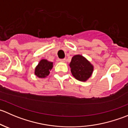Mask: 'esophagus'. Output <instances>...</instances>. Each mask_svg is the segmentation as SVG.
<instances>
[{"label": "esophagus", "instance_id": "esophagus-1", "mask_svg": "<svg viewBox=\"0 0 128 128\" xmlns=\"http://www.w3.org/2000/svg\"><path fill=\"white\" fill-rule=\"evenodd\" d=\"M65 60H66V59H59V61L62 62H65Z\"/></svg>", "mask_w": 128, "mask_h": 128}]
</instances>
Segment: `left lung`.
<instances>
[{
    "mask_svg": "<svg viewBox=\"0 0 128 128\" xmlns=\"http://www.w3.org/2000/svg\"><path fill=\"white\" fill-rule=\"evenodd\" d=\"M69 66L72 76L82 82L87 80L94 70V67L90 62L79 54L73 56Z\"/></svg>",
    "mask_w": 128,
    "mask_h": 128,
    "instance_id": "obj_1",
    "label": "left lung"
}]
</instances>
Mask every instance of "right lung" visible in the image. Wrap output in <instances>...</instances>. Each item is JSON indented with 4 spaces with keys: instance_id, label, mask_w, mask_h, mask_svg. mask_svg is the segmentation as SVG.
<instances>
[{
    "instance_id": "1",
    "label": "right lung",
    "mask_w": 128,
    "mask_h": 128,
    "mask_svg": "<svg viewBox=\"0 0 128 128\" xmlns=\"http://www.w3.org/2000/svg\"><path fill=\"white\" fill-rule=\"evenodd\" d=\"M52 62L46 59H42L36 67L34 74L40 78H44L50 74V71L52 68Z\"/></svg>"
}]
</instances>
